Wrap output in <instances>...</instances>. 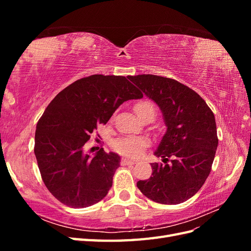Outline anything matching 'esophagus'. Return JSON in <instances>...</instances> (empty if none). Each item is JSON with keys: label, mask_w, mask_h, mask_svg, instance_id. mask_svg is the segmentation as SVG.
Instances as JSON below:
<instances>
[{"label": "esophagus", "mask_w": 251, "mask_h": 251, "mask_svg": "<svg viewBox=\"0 0 251 251\" xmlns=\"http://www.w3.org/2000/svg\"><path fill=\"white\" fill-rule=\"evenodd\" d=\"M121 165H128V164H134L136 163L135 160H132L130 158H123L121 159Z\"/></svg>", "instance_id": "1"}]
</instances>
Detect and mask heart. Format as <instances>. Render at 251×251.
<instances>
[{
    "mask_svg": "<svg viewBox=\"0 0 251 251\" xmlns=\"http://www.w3.org/2000/svg\"><path fill=\"white\" fill-rule=\"evenodd\" d=\"M134 110L137 114L139 119H141L144 115L149 113L155 114L154 104L149 100H140L134 105ZM149 146V141L146 138L141 137H126L120 138L114 141L113 148L118 153L130 156V157H138L140 156L143 151Z\"/></svg>",
    "mask_w": 251,
    "mask_h": 251,
    "instance_id": "heart-1",
    "label": "heart"
}]
</instances>
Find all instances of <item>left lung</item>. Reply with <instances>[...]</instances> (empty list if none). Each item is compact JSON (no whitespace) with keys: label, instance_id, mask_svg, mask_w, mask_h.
Here are the masks:
<instances>
[{"label":"left lung","instance_id":"left-lung-1","mask_svg":"<svg viewBox=\"0 0 251 251\" xmlns=\"http://www.w3.org/2000/svg\"><path fill=\"white\" fill-rule=\"evenodd\" d=\"M128 79L159 105L168 126L155 151L163 163H151V176L137 187L157 203L185 202L211 171L218 147L214 113L198 93L173 78L141 74Z\"/></svg>","mask_w":251,"mask_h":251}]
</instances>
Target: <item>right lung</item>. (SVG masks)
<instances>
[{"instance_id": "obj_1", "label": "right lung", "mask_w": 251, "mask_h": 251, "mask_svg": "<svg viewBox=\"0 0 251 251\" xmlns=\"http://www.w3.org/2000/svg\"><path fill=\"white\" fill-rule=\"evenodd\" d=\"M141 97L125 76L94 74L53 98L36 125L34 154L45 185L59 202L82 208L107 196L120 157L103 149L91 157L86 142L121 103Z\"/></svg>"}]
</instances>
